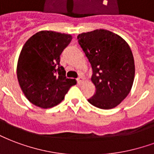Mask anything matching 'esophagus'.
I'll return each instance as SVG.
<instances>
[{"label":"esophagus","instance_id":"obj_1","mask_svg":"<svg viewBox=\"0 0 154 154\" xmlns=\"http://www.w3.org/2000/svg\"><path fill=\"white\" fill-rule=\"evenodd\" d=\"M83 81H84V79H83L82 77H80L77 78V82L78 83H82Z\"/></svg>","mask_w":154,"mask_h":154}]
</instances>
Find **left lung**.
I'll return each mask as SVG.
<instances>
[{
	"instance_id": "8db88e82",
	"label": "left lung",
	"mask_w": 154,
	"mask_h": 154,
	"mask_svg": "<svg viewBox=\"0 0 154 154\" xmlns=\"http://www.w3.org/2000/svg\"><path fill=\"white\" fill-rule=\"evenodd\" d=\"M77 39L91 64V82L96 88L89 103L101 109L117 107L128 95L135 78V61L129 45L105 29L83 32Z\"/></svg>"
}]
</instances>
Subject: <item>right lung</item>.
I'll list each match as a JSON object with an SVG mask.
<instances>
[{
    "label": "right lung",
    "instance_id": "right-lung-1",
    "mask_svg": "<svg viewBox=\"0 0 154 154\" xmlns=\"http://www.w3.org/2000/svg\"><path fill=\"white\" fill-rule=\"evenodd\" d=\"M70 34L41 31L25 42L17 64V77L31 103L50 109L64 99L77 81L65 77L60 54L72 40Z\"/></svg>",
    "mask_w": 154,
    "mask_h": 154
}]
</instances>
